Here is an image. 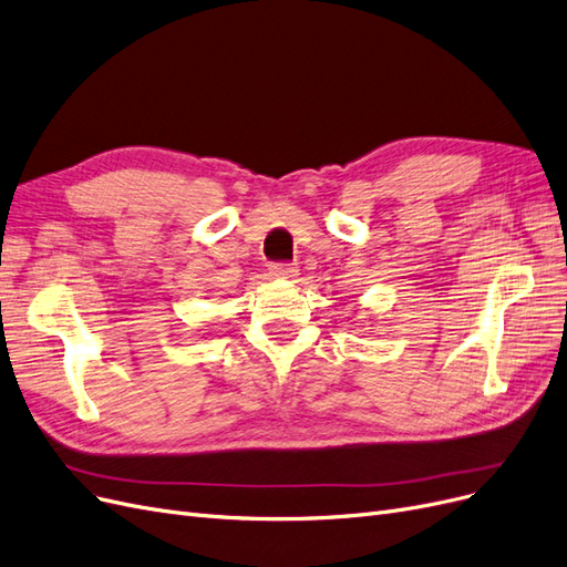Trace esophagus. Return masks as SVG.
<instances>
[{
    "instance_id": "obj_1",
    "label": "esophagus",
    "mask_w": 567,
    "mask_h": 567,
    "mask_svg": "<svg viewBox=\"0 0 567 567\" xmlns=\"http://www.w3.org/2000/svg\"><path fill=\"white\" fill-rule=\"evenodd\" d=\"M270 276L278 280H295L299 276V268L295 264H272Z\"/></svg>"
}]
</instances>
